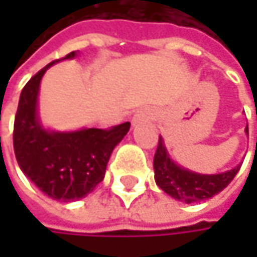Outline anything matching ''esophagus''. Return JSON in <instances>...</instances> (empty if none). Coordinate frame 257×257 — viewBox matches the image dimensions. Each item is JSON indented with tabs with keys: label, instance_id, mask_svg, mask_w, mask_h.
Here are the masks:
<instances>
[{
	"label": "esophagus",
	"instance_id": "esophagus-1",
	"mask_svg": "<svg viewBox=\"0 0 257 257\" xmlns=\"http://www.w3.org/2000/svg\"><path fill=\"white\" fill-rule=\"evenodd\" d=\"M152 117H153V113L149 108H140V110L135 111V114L132 117V123L135 125V123H140V122H146V120H149Z\"/></svg>",
	"mask_w": 257,
	"mask_h": 257
}]
</instances>
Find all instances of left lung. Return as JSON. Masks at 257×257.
I'll return each instance as SVG.
<instances>
[{"label":"left lung","instance_id":"8db88e82","mask_svg":"<svg viewBox=\"0 0 257 257\" xmlns=\"http://www.w3.org/2000/svg\"><path fill=\"white\" fill-rule=\"evenodd\" d=\"M245 132L248 134V128H245ZM153 168L155 181L165 193L181 202L192 204L205 201L222 192L236 176L241 165H236L226 173L211 176L192 173L186 168H181L170 158L164 140L162 137H159L158 149L153 159Z\"/></svg>","mask_w":257,"mask_h":257}]
</instances>
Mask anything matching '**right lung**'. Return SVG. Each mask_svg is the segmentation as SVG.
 Segmentation results:
<instances>
[{"label": "right lung", "instance_id": "1", "mask_svg": "<svg viewBox=\"0 0 257 257\" xmlns=\"http://www.w3.org/2000/svg\"><path fill=\"white\" fill-rule=\"evenodd\" d=\"M74 56L76 52H71L62 59ZM62 59L46 65L22 89L15 117L13 147L28 179L52 199L70 202L84 198L104 180L110 155L128 134L131 123L74 132L43 128L37 116L40 81L49 67Z\"/></svg>", "mask_w": 257, "mask_h": 257}]
</instances>
